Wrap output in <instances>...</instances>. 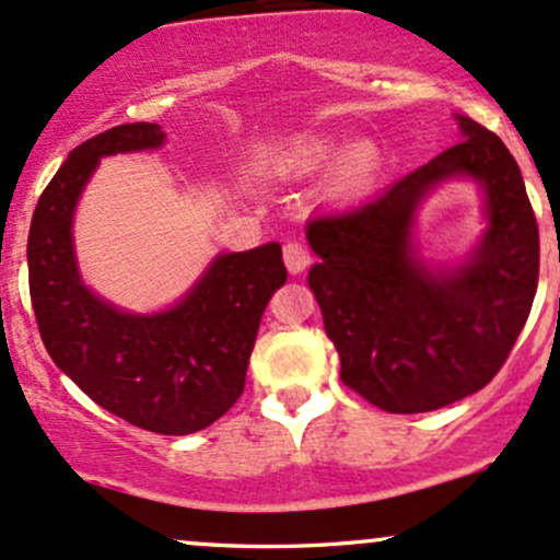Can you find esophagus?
I'll return each mask as SVG.
<instances>
[{"instance_id": "34e87169", "label": "esophagus", "mask_w": 560, "mask_h": 560, "mask_svg": "<svg viewBox=\"0 0 560 560\" xmlns=\"http://www.w3.org/2000/svg\"><path fill=\"white\" fill-rule=\"evenodd\" d=\"M311 260L313 255L308 244H303L300 238H290V242L284 244V262L287 268H290V273H303V270L311 266Z\"/></svg>"}]
</instances>
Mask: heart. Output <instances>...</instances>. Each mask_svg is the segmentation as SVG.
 Segmentation results:
<instances>
[{
    "label": "heart",
    "mask_w": 560,
    "mask_h": 560,
    "mask_svg": "<svg viewBox=\"0 0 560 560\" xmlns=\"http://www.w3.org/2000/svg\"><path fill=\"white\" fill-rule=\"evenodd\" d=\"M322 149H308L303 151V162H316L318 156H322ZM372 170V151L366 149V145H359V149L348 151L346 156H342V162L337 164V172H335V180L337 186H353V183H359L361 177L370 175Z\"/></svg>",
    "instance_id": "obj_1"
}]
</instances>
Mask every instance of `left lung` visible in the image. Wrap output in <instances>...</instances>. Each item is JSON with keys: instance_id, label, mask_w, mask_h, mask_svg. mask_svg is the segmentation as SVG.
<instances>
[{"instance_id": "8db88e82", "label": "left lung", "mask_w": 560, "mask_h": 560, "mask_svg": "<svg viewBox=\"0 0 560 560\" xmlns=\"http://www.w3.org/2000/svg\"><path fill=\"white\" fill-rule=\"evenodd\" d=\"M465 140L388 190L308 223L322 260L308 284L350 390L393 411H433L491 383L529 318L539 229L518 164L500 138L459 116ZM470 174L488 188L490 231L468 267L428 271L410 247V218L441 179Z\"/></svg>"}]
</instances>
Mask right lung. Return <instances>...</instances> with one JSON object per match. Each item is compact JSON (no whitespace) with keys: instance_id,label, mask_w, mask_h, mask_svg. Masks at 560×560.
I'll return each instance as SVG.
<instances>
[{"instance_id":"right-lung-1","label":"right lung","mask_w":560,"mask_h":560,"mask_svg":"<svg viewBox=\"0 0 560 560\" xmlns=\"http://www.w3.org/2000/svg\"><path fill=\"white\" fill-rule=\"evenodd\" d=\"M159 125L135 121L84 140L36 201L28 231V292L55 364L95 404L151 433L212 425L244 393L260 318L287 268L279 244L220 255L175 308L130 316L79 281L71 218L101 156L156 149Z\"/></svg>"}]
</instances>
